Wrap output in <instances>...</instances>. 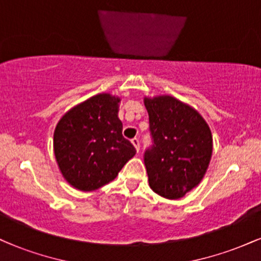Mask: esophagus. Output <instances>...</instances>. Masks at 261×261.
Wrapping results in <instances>:
<instances>
[{
  "label": "esophagus",
  "instance_id": "esophagus-1",
  "mask_svg": "<svg viewBox=\"0 0 261 261\" xmlns=\"http://www.w3.org/2000/svg\"><path fill=\"white\" fill-rule=\"evenodd\" d=\"M131 142H133V145L135 146V148H136V151L139 152L140 151V140L137 139V137H134V139L131 140Z\"/></svg>",
  "mask_w": 261,
  "mask_h": 261
}]
</instances>
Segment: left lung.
<instances>
[{
	"mask_svg": "<svg viewBox=\"0 0 261 261\" xmlns=\"http://www.w3.org/2000/svg\"><path fill=\"white\" fill-rule=\"evenodd\" d=\"M151 145L143 162L149 187L166 199H180L201 181L212 153L208 125L173 97L145 99Z\"/></svg>",
	"mask_w": 261,
	"mask_h": 261,
	"instance_id": "1",
	"label": "left lung"
}]
</instances>
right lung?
I'll use <instances>...</instances> for the list:
<instances>
[{
	"label": "right lung",
	"mask_w": 261,
	"mask_h": 261,
	"mask_svg": "<svg viewBox=\"0 0 261 261\" xmlns=\"http://www.w3.org/2000/svg\"><path fill=\"white\" fill-rule=\"evenodd\" d=\"M119 98L98 94L62 116L54 134V152L72 187L92 191L114 180L136 153L122 136Z\"/></svg>",
	"instance_id": "add662e5"
}]
</instances>
